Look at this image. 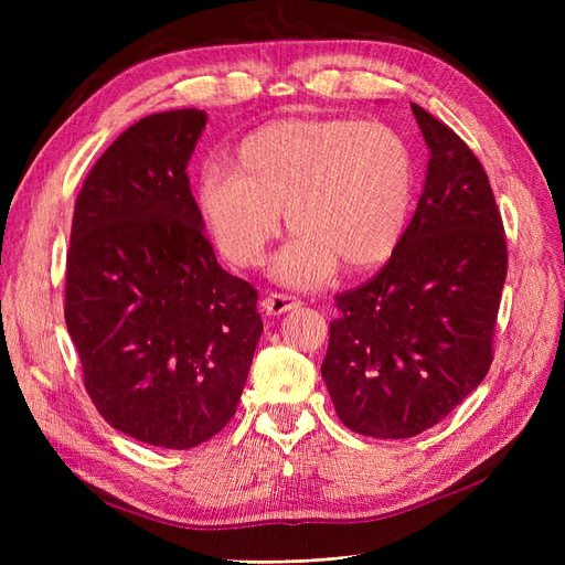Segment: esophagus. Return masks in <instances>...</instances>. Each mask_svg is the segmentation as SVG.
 Wrapping results in <instances>:
<instances>
[{
	"instance_id": "1",
	"label": "esophagus",
	"mask_w": 565,
	"mask_h": 565,
	"mask_svg": "<svg viewBox=\"0 0 565 565\" xmlns=\"http://www.w3.org/2000/svg\"><path fill=\"white\" fill-rule=\"evenodd\" d=\"M301 301L297 297H289V295H268L264 301H262V311L266 316H282L287 311L297 309Z\"/></svg>"
}]
</instances>
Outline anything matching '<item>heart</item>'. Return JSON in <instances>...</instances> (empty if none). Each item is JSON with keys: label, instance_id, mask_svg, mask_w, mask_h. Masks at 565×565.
I'll return each mask as SVG.
<instances>
[{"label": "heart", "instance_id": "b5f03b06", "mask_svg": "<svg viewBox=\"0 0 565 565\" xmlns=\"http://www.w3.org/2000/svg\"><path fill=\"white\" fill-rule=\"evenodd\" d=\"M233 164L200 169L204 228L231 264L247 268L264 259L285 212L297 235L273 262V276L292 287L324 285L341 262H386L413 210V152L377 119H285L249 134Z\"/></svg>", "mask_w": 565, "mask_h": 565}]
</instances>
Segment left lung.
Here are the masks:
<instances>
[{
	"label": "left lung",
	"mask_w": 565,
	"mask_h": 565,
	"mask_svg": "<svg viewBox=\"0 0 565 565\" xmlns=\"http://www.w3.org/2000/svg\"><path fill=\"white\" fill-rule=\"evenodd\" d=\"M429 148L424 191L388 264L337 297L320 365L339 419L372 438H413L483 382L507 278V243L486 169L413 104Z\"/></svg>",
	"instance_id": "1"
}]
</instances>
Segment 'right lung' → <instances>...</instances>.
I'll list each match as a JSON object with an SVG mask.
<instances>
[{"mask_svg":"<svg viewBox=\"0 0 565 565\" xmlns=\"http://www.w3.org/2000/svg\"><path fill=\"white\" fill-rule=\"evenodd\" d=\"M207 125L148 115L98 158L75 202L65 324L113 429L188 450L235 415L264 332L256 289L218 266L185 167Z\"/></svg>","mask_w":565,"mask_h":565,"instance_id":"add662e5","label":"right lung"}]
</instances>
